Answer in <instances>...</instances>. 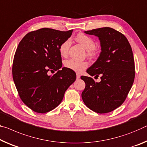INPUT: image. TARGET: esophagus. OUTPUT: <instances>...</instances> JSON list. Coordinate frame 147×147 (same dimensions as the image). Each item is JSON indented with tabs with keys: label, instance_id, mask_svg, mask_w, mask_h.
<instances>
[{
	"label": "esophagus",
	"instance_id": "esophagus-1",
	"mask_svg": "<svg viewBox=\"0 0 147 147\" xmlns=\"http://www.w3.org/2000/svg\"><path fill=\"white\" fill-rule=\"evenodd\" d=\"M80 78V75L79 74H76V79H77V80H78L79 78Z\"/></svg>",
	"mask_w": 147,
	"mask_h": 147
}]
</instances>
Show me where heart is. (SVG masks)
Segmentation results:
<instances>
[{"label": "heart", "instance_id": "b5f03b06", "mask_svg": "<svg viewBox=\"0 0 147 147\" xmlns=\"http://www.w3.org/2000/svg\"><path fill=\"white\" fill-rule=\"evenodd\" d=\"M76 40L82 44L83 47L87 50V55L88 57H92L95 56V48L96 47V43L94 39L85 34L80 33L76 36ZM70 46H71V40L69 39H67L61 43L59 46V52L62 56H66L67 55ZM64 66L67 69L80 73L87 68L88 64L84 61H77L73 59H70L65 60L64 61Z\"/></svg>", "mask_w": 147, "mask_h": 147}]
</instances>
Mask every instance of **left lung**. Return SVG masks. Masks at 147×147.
<instances>
[{"mask_svg":"<svg viewBox=\"0 0 147 147\" xmlns=\"http://www.w3.org/2000/svg\"><path fill=\"white\" fill-rule=\"evenodd\" d=\"M97 36L101 52L86 72L101 81L82 76L86 87L82 93L84 103L99 114L115 110L124 103L135 78V63L131 46L124 34L111 27L84 32Z\"/></svg>","mask_w":147,"mask_h":147,"instance_id":"obj_1","label":"left lung"}]
</instances>
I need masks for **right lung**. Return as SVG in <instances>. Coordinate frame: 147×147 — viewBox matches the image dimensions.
Wrapping results in <instances>:
<instances>
[{"instance_id": "1", "label": "right lung", "mask_w": 147, "mask_h": 147, "mask_svg": "<svg viewBox=\"0 0 147 147\" xmlns=\"http://www.w3.org/2000/svg\"><path fill=\"white\" fill-rule=\"evenodd\" d=\"M73 31L42 28L27 33L18 46L12 65L13 82L22 101L36 113H48L59 105L76 80L74 71L60 69L59 46ZM49 71L57 73L50 76Z\"/></svg>"}]
</instances>
